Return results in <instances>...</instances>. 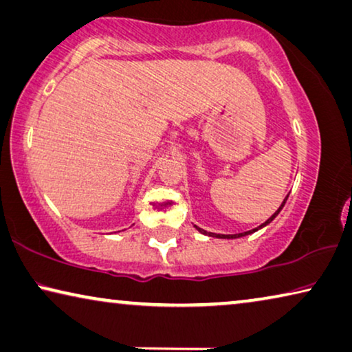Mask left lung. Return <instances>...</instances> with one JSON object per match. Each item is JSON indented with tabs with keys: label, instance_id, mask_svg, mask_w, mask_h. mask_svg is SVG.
<instances>
[{
	"label": "left lung",
	"instance_id": "left-lung-1",
	"mask_svg": "<svg viewBox=\"0 0 352 352\" xmlns=\"http://www.w3.org/2000/svg\"><path fill=\"white\" fill-rule=\"evenodd\" d=\"M287 199H288V196H287L285 199H283V202H282V205H280V206H278V210L276 211V213H274V214H272V216L270 217V219H267V221H265V222H263V224H261V226H258V227H256V228H252V230H248V232H243V233H235V235H222V233H211V232H206V230H204V228H200V227H197V226H194V227H196V228H197V230H199L200 233H204V235H206V236H213V238H222V239H235V238H241V236H246V235H252V233H255L256 230H260V228H263V227H266L267 224H271V222L276 219V217H277V214H278V213H280V211H282V208H283V205H285V202H287Z\"/></svg>",
	"mask_w": 352,
	"mask_h": 352
}]
</instances>
